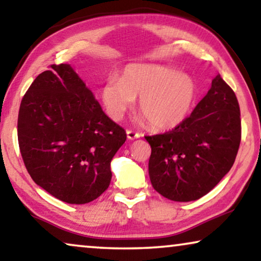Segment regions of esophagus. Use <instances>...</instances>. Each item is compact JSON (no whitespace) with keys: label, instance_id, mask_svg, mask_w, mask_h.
Segmentation results:
<instances>
[{"label":"esophagus","instance_id":"obj_1","mask_svg":"<svg viewBox=\"0 0 261 261\" xmlns=\"http://www.w3.org/2000/svg\"><path fill=\"white\" fill-rule=\"evenodd\" d=\"M140 137L141 134L138 133V132H135L133 129H127V138L129 139V140H134V139H138Z\"/></svg>","mask_w":261,"mask_h":261}]
</instances>
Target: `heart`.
Listing matches in <instances>:
<instances>
[{"label": "heart", "instance_id": "obj_1", "mask_svg": "<svg viewBox=\"0 0 261 261\" xmlns=\"http://www.w3.org/2000/svg\"><path fill=\"white\" fill-rule=\"evenodd\" d=\"M197 84L190 74L155 64H130L122 78L108 77L101 88L103 106L110 117L120 120L139 98V110L156 129L177 127L190 113Z\"/></svg>", "mask_w": 261, "mask_h": 261}]
</instances>
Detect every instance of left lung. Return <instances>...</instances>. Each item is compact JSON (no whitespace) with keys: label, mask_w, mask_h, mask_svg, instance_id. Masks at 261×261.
<instances>
[{"label":"left lung","mask_w":261,"mask_h":261,"mask_svg":"<svg viewBox=\"0 0 261 261\" xmlns=\"http://www.w3.org/2000/svg\"><path fill=\"white\" fill-rule=\"evenodd\" d=\"M145 139L152 148L148 173L154 190L171 201H196L219 184L237 158L241 141L237 96L217 74L190 116L172 130Z\"/></svg>","instance_id":"8db88e82"}]
</instances>
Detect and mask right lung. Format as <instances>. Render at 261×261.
Masks as SVG:
<instances>
[{
	"instance_id": "add662e5",
	"label": "right lung",
	"mask_w": 261,
	"mask_h": 261,
	"mask_svg": "<svg viewBox=\"0 0 261 261\" xmlns=\"http://www.w3.org/2000/svg\"><path fill=\"white\" fill-rule=\"evenodd\" d=\"M17 139L35 184L60 201L84 204L108 189L110 162L127 134L69 64H53L21 101Z\"/></svg>"
}]
</instances>
